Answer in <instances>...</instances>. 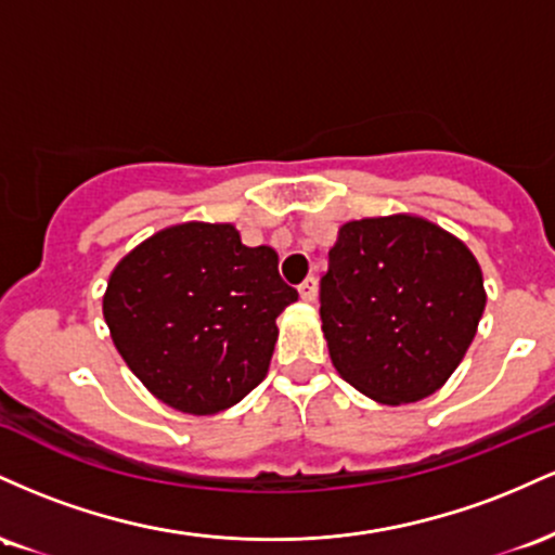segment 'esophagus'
I'll return each instance as SVG.
<instances>
[{"instance_id": "obj_1", "label": "esophagus", "mask_w": 555, "mask_h": 555, "mask_svg": "<svg viewBox=\"0 0 555 555\" xmlns=\"http://www.w3.org/2000/svg\"><path fill=\"white\" fill-rule=\"evenodd\" d=\"M299 297H302V302H315L318 282L313 276H308L302 284H299Z\"/></svg>"}]
</instances>
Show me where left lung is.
<instances>
[{
    "label": "left lung",
    "mask_w": 555,
    "mask_h": 555,
    "mask_svg": "<svg viewBox=\"0 0 555 555\" xmlns=\"http://www.w3.org/2000/svg\"><path fill=\"white\" fill-rule=\"evenodd\" d=\"M486 310L469 247L410 214L347 221L321 279L334 367L380 404L436 393L473 344Z\"/></svg>",
    "instance_id": "left-lung-1"
}]
</instances>
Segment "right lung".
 Segmentation results:
<instances>
[{"mask_svg": "<svg viewBox=\"0 0 555 555\" xmlns=\"http://www.w3.org/2000/svg\"><path fill=\"white\" fill-rule=\"evenodd\" d=\"M297 299L269 245L188 221L140 242L112 271L104 321L140 384L188 415L234 406L269 373L276 318Z\"/></svg>", "mask_w": 555, "mask_h": 555, "instance_id": "obj_1", "label": "right lung"}]
</instances>
